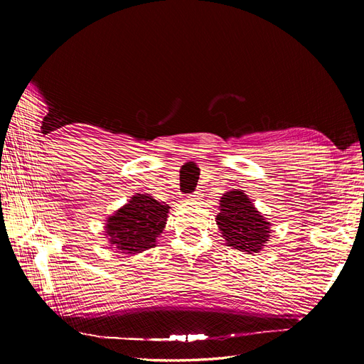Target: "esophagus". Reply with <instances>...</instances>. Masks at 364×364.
<instances>
[{
    "instance_id": "34e87169",
    "label": "esophagus",
    "mask_w": 364,
    "mask_h": 364,
    "mask_svg": "<svg viewBox=\"0 0 364 364\" xmlns=\"http://www.w3.org/2000/svg\"><path fill=\"white\" fill-rule=\"evenodd\" d=\"M202 197H203V193H202V191H196V193H193V194L188 196V200L199 202V200H202Z\"/></svg>"
}]
</instances>
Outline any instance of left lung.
Masks as SVG:
<instances>
[{
  "instance_id": "obj_1",
  "label": "left lung",
  "mask_w": 364,
  "mask_h": 364,
  "mask_svg": "<svg viewBox=\"0 0 364 364\" xmlns=\"http://www.w3.org/2000/svg\"><path fill=\"white\" fill-rule=\"evenodd\" d=\"M215 220L226 245L232 249L258 253L269 241L270 223L243 191L232 190L223 194Z\"/></svg>"
}]
</instances>
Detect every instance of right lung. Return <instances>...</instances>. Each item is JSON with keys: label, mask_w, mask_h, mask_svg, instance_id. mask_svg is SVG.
Returning <instances> with one entry per match:
<instances>
[{"label": "right lung", "mask_w": 364, "mask_h": 364, "mask_svg": "<svg viewBox=\"0 0 364 364\" xmlns=\"http://www.w3.org/2000/svg\"><path fill=\"white\" fill-rule=\"evenodd\" d=\"M170 206L149 194H135L106 220L105 235L121 253L135 255L156 246V238L167 225Z\"/></svg>", "instance_id": "add662e5"}]
</instances>
